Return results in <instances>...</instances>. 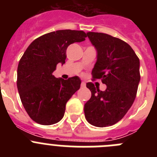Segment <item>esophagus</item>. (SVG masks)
Segmentation results:
<instances>
[{
  "instance_id": "1",
  "label": "esophagus",
  "mask_w": 157,
  "mask_h": 157,
  "mask_svg": "<svg viewBox=\"0 0 157 157\" xmlns=\"http://www.w3.org/2000/svg\"><path fill=\"white\" fill-rule=\"evenodd\" d=\"M81 86L82 87V88H84V87H86V82H82Z\"/></svg>"
}]
</instances>
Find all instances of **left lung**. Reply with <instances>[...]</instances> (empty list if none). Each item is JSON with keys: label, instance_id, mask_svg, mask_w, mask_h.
Returning <instances> with one entry per match:
<instances>
[{"label": "left lung", "instance_id": "8db88e82", "mask_svg": "<svg viewBox=\"0 0 157 157\" xmlns=\"http://www.w3.org/2000/svg\"><path fill=\"white\" fill-rule=\"evenodd\" d=\"M97 50L94 78H101L105 91L86 83L91 98L84 105L87 121L98 127L112 126L123 119L132 106L140 82V61L133 48L123 40L103 33L89 32Z\"/></svg>", "mask_w": 157, "mask_h": 157}]
</instances>
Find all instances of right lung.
<instances>
[{"label": "right lung", "mask_w": 157, "mask_h": 157, "mask_svg": "<svg viewBox=\"0 0 157 157\" xmlns=\"http://www.w3.org/2000/svg\"><path fill=\"white\" fill-rule=\"evenodd\" d=\"M82 30H60L37 37L19 60L17 88L25 110L41 125L58 123L64 116L67 102L79 90L78 76L64 80L52 75L56 65L65 63L68 45L86 40Z\"/></svg>", "instance_id": "add662e5"}]
</instances>
